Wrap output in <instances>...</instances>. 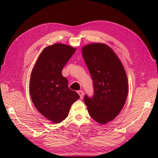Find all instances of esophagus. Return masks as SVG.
Listing matches in <instances>:
<instances>
[{"label":"esophagus","instance_id":"obj_1","mask_svg":"<svg viewBox=\"0 0 158 158\" xmlns=\"http://www.w3.org/2000/svg\"><path fill=\"white\" fill-rule=\"evenodd\" d=\"M78 94L80 95V97L81 99H83L84 98V92L82 90H79L78 91Z\"/></svg>","mask_w":158,"mask_h":158}]
</instances>
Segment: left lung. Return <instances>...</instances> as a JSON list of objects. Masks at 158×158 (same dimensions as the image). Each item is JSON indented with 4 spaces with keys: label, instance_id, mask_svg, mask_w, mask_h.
Instances as JSON below:
<instances>
[{
    "label": "left lung",
    "instance_id": "1",
    "mask_svg": "<svg viewBox=\"0 0 158 158\" xmlns=\"http://www.w3.org/2000/svg\"><path fill=\"white\" fill-rule=\"evenodd\" d=\"M83 58L93 80L94 95L84 96L92 118L101 125L113 121L125 106L128 80L125 68L113 50L104 44L84 46Z\"/></svg>",
    "mask_w": 158,
    "mask_h": 158
}]
</instances>
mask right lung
<instances>
[{"mask_svg": "<svg viewBox=\"0 0 158 158\" xmlns=\"http://www.w3.org/2000/svg\"><path fill=\"white\" fill-rule=\"evenodd\" d=\"M76 51L63 44L47 46L42 51L30 76V93L32 102L43 116L54 123L67 117L70 109L80 95L68 86L62 70Z\"/></svg>", "mask_w": 158, "mask_h": 158, "instance_id": "add662e5", "label": "right lung"}]
</instances>
